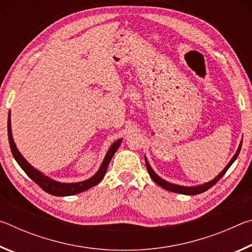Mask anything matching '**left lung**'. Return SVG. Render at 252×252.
<instances>
[{
  "instance_id": "8db88e82",
  "label": "left lung",
  "mask_w": 252,
  "mask_h": 252,
  "mask_svg": "<svg viewBox=\"0 0 252 252\" xmlns=\"http://www.w3.org/2000/svg\"><path fill=\"white\" fill-rule=\"evenodd\" d=\"M241 146H242V141L239 144V148L236 152V155L232 157V159L230 160L229 163L227 164V167H225L222 171H221L218 176H217L213 180H211L210 182H207V183H203L201 186H197V187H182V186H178V185H173V183H170L168 181L163 180V179H161L158 174L153 171L152 168L150 167V164H149L148 160L146 159V164H147V169H148V172L150 174V177L153 181H155L157 185H159L161 188H163V189L168 190V191H172V192H177V193H182V194H188V195H195V194H199V193H202L204 191H207L208 189H210L211 187H213L216 185L217 182H218L221 178L224 176V173L227 172V170L231 167V164L234 162V160L237 159L239 153H240L241 150Z\"/></svg>"
}]
</instances>
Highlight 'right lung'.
I'll list each match as a JSON object with an SVG mask.
<instances>
[{
	"mask_svg": "<svg viewBox=\"0 0 252 252\" xmlns=\"http://www.w3.org/2000/svg\"><path fill=\"white\" fill-rule=\"evenodd\" d=\"M11 114L8 113V119H7V134H8V143H10V148L12 151V155H13L14 159L18 162L19 165L23 169V171L28 174V176L32 179V180L36 183L37 186L42 188L45 192H48L52 195H57V197H66V195H73L76 193L83 192V191H87L90 188L94 187L97 185L102 179H103L104 174L106 172V169H108V165L110 163L111 159L114 153L120 147L122 140H118V141L114 142L112 146L110 147L108 153L104 158L103 162H102L100 169L97 170V172L94 176L91 177L88 180L82 181V182H75V183H61L58 181H54L49 177L44 176L43 173H41L39 170L34 169L29 162L24 159L21 155L20 151L16 148L13 136H12V130H11Z\"/></svg>",
	"mask_w": 252,
	"mask_h": 252,
	"instance_id": "1",
	"label": "right lung"
}]
</instances>
